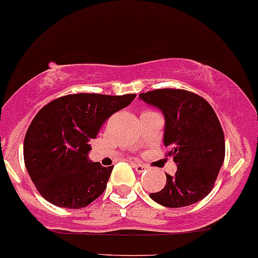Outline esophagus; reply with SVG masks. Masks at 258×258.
Wrapping results in <instances>:
<instances>
[{
    "label": "esophagus",
    "instance_id": "1",
    "mask_svg": "<svg viewBox=\"0 0 258 258\" xmlns=\"http://www.w3.org/2000/svg\"><path fill=\"white\" fill-rule=\"evenodd\" d=\"M134 168H135V170L138 172V174H141V172H143L144 170H146L147 166L143 165V164H134Z\"/></svg>",
    "mask_w": 258,
    "mask_h": 258
}]
</instances>
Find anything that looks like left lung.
Wrapping results in <instances>:
<instances>
[{"mask_svg":"<svg viewBox=\"0 0 258 258\" xmlns=\"http://www.w3.org/2000/svg\"><path fill=\"white\" fill-rule=\"evenodd\" d=\"M140 100L157 107L165 118L164 146L170 148L177 170L149 197L168 208L191 206L213 188L224 163L225 142L216 112L195 93L157 89L140 94Z\"/></svg>","mask_w":258,"mask_h":258,"instance_id":"1","label":"left lung"}]
</instances>
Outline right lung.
Returning a JSON list of instances; mask_svg holds the SVG:
<instances>
[{
    "label": "right lung",
    "instance_id": "obj_1",
    "mask_svg": "<svg viewBox=\"0 0 258 258\" xmlns=\"http://www.w3.org/2000/svg\"><path fill=\"white\" fill-rule=\"evenodd\" d=\"M136 94L66 95L45 105L24 138V163L39 194L62 208L87 207L105 191L114 166L88 157L89 142Z\"/></svg>",
    "mask_w": 258,
    "mask_h": 258
}]
</instances>
